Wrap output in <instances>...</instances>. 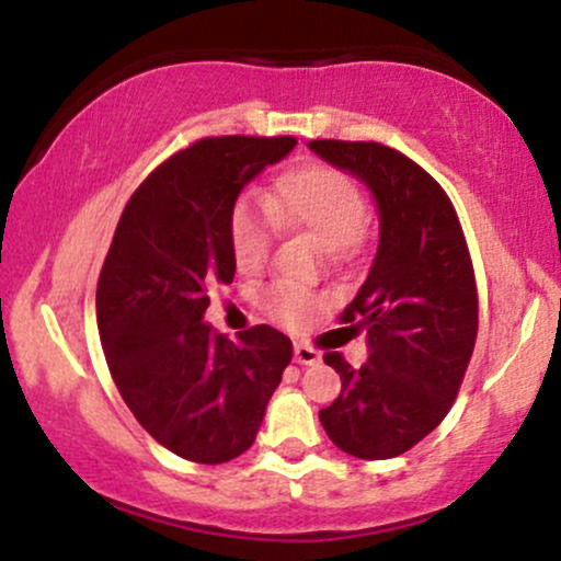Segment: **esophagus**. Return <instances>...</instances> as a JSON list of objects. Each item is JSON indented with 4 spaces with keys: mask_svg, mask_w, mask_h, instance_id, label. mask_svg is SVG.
I'll return each instance as SVG.
<instances>
[{
    "mask_svg": "<svg viewBox=\"0 0 561 561\" xmlns=\"http://www.w3.org/2000/svg\"><path fill=\"white\" fill-rule=\"evenodd\" d=\"M321 360V353L319 350L302 345V342H298L295 345V363H300V366H316V363Z\"/></svg>",
    "mask_w": 561,
    "mask_h": 561,
    "instance_id": "esophagus-1",
    "label": "esophagus"
}]
</instances>
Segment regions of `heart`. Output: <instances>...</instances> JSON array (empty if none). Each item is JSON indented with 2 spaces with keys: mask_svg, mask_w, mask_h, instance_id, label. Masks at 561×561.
<instances>
[{
  "mask_svg": "<svg viewBox=\"0 0 561 561\" xmlns=\"http://www.w3.org/2000/svg\"><path fill=\"white\" fill-rule=\"evenodd\" d=\"M261 214L238 208L229 221V245L240 272H261L272 248V225L287 232H308L327 248L329 259L342 261L360 245L368 221V201L357 182L336 167L306 164L274 182ZM316 295L298 285H272L263 293V308L285 327H300Z\"/></svg>",
  "mask_w": 561,
  "mask_h": 561,
  "instance_id": "obj_1",
  "label": "heart"
}]
</instances>
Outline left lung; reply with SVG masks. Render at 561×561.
I'll return each instance as SVG.
<instances>
[{
	"mask_svg": "<svg viewBox=\"0 0 561 561\" xmlns=\"http://www.w3.org/2000/svg\"><path fill=\"white\" fill-rule=\"evenodd\" d=\"M308 146L366 182L381 221L368 279L340 316L366 329L368 363L323 355L342 391L321 426L347 455L389 460L426 438L460 391L478 336L473 261L449 195L413 159L374 140Z\"/></svg>",
	"mask_w": 561,
	"mask_h": 561,
	"instance_id": "obj_1",
	"label": "left lung"
}]
</instances>
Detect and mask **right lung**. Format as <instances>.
I'll return each mask as SVG.
<instances>
[{
    "label": "right lung",
    "instance_id": "right-lung-1",
    "mask_svg": "<svg viewBox=\"0 0 561 561\" xmlns=\"http://www.w3.org/2000/svg\"><path fill=\"white\" fill-rule=\"evenodd\" d=\"M293 135H219L182 148L130 195L99 274L106 366L135 421L201 465L251 449L293 342L251 327L227 340L204 323L208 293L234 279L229 221L242 187L285 159Z\"/></svg>",
    "mask_w": 561,
    "mask_h": 561
}]
</instances>
